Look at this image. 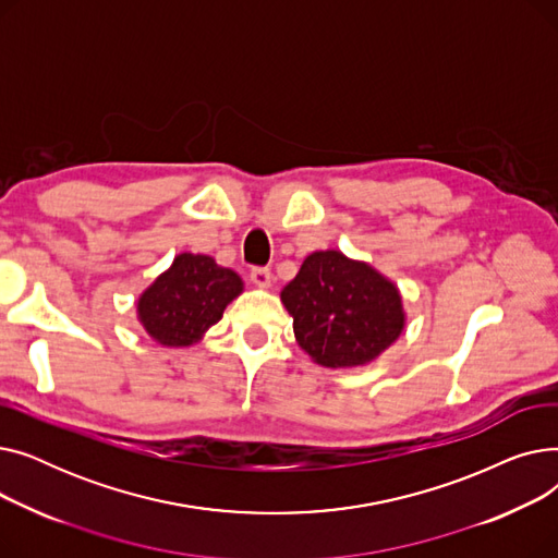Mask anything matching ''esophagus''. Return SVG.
<instances>
[{"mask_svg":"<svg viewBox=\"0 0 558 558\" xmlns=\"http://www.w3.org/2000/svg\"><path fill=\"white\" fill-rule=\"evenodd\" d=\"M251 282L259 289H269L271 287V271L264 269V267L251 269Z\"/></svg>","mask_w":558,"mask_h":558,"instance_id":"34e87169","label":"esophagus"}]
</instances>
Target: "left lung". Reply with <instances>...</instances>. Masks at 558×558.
I'll return each mask as SVG.
<instances>
[{
	"label": "left lung",
	"instance_id": "left-lung-1",
	"mask_svg": "<svg viewBox=\"0 0 558 558\" xmlns=\"http://www.w3.org/2000/svg\"><path fill=\"white\" fill-rule=\"evenodd\" d=\"M280 301L294 318L299 345L326 368L375 362L407 326L398 284L337 248L307 255Z\"/></svg>",
	"mask_w": 558,
	"mask_h": 558
}]
</instances>
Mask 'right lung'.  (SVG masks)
Segmentation results:
<instances>
[{"mask_svg":"<svg viewBox=\"0 0 558 558\" xmlns=\"http://www.w3.org/2000/svg\"><path fill=\"white\" fill-rule=\"evenodd\" d=\"M244 291V280L203 253H179L171 267L146 287L137 320L156 343L187 348L219 324L223 310Z\"/></svg>","mask_w":558,"mask_h":558,"instance_id":"obj_1","label":"right lung"}]
</instances>
